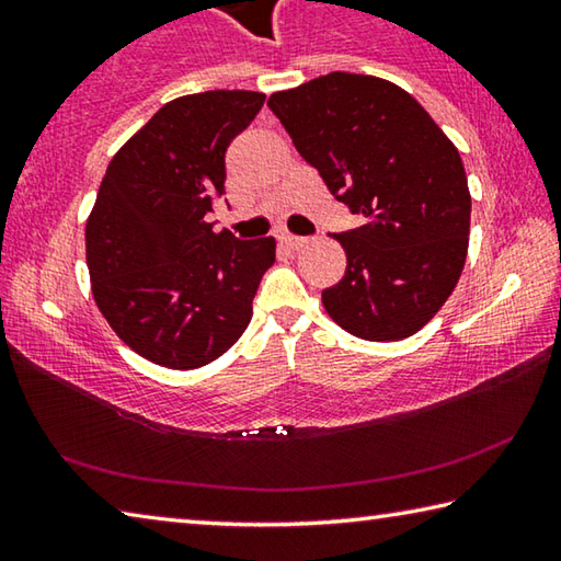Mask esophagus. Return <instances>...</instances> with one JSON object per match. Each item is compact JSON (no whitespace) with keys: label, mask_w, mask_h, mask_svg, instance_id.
<instances>
[{"label":"esophagus","mask_w":561,"mask_h":561,"mask_svg":"<svg viewBox=\"0 0 561 561\" xmlns=\"http://www.w3.org/2000/svg\"><path fill=\"white\" fill-rule=\"evenodd\" d=\"M304 242H307V240H304V237H297V234H289V232L279 234V244L287 247V250H299Z\"/></svg>","instance_id":"obj_1"}]
</instances>
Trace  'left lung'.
Wrapping results in <instances>:
<instances>
[{"label":"left lung","instance_id":"1","mask_svg":"<svg viewBox=\"0 0 561 561\" xmlns=\"http://www.w3.org/2000/svg\"><path fill=\"white\" fill-rule=\"evenodd\" d=\"M267 106L329 193L364 225L334 234L346 274L327 314L366 341H401L438 314L468 257L470 190L458 148L411 93L331 71Z\"/></svg>","mask_w":561,"mask_h":561}]
</instances>
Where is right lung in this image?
Wrapping results in <instances>:
<instances>
[{
  "instance_id": "add662e5",
  "label": "right lung",
  "mask_w": 561,
  "mask_h": 561,
  "mask_svg": "<svg viewBox=\"0 0 561 561\" xmlns=\"http://www.w3.org/2000/svg\"><path fill=\"white\" fill-rule=\"evenodd\" d=\"M264 103L257 91H205L165 103L126 140L87 222L96 307L123 344L158 366L201 368L244 334L274 237L213 232L225 153Z\"/></svg>"
}]
</instances>
